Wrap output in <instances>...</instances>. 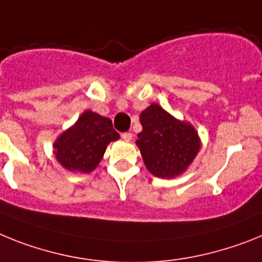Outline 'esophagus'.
<instances>
[{
    "mask_svg": "<svg viewBox=\"0 0 262 262\" xmlns=\"http://www.w3.org/2000/svg\"><path fill=\"white\" fill-rule=\"evenodd\" d=\"M121 137H122V140H124V141L129 142V141H132L133 135H132V133H129V132H126V133H122V135H121Z\"/></svg>",
    "mask_w": 262,
    "mask_h": 262,
    "instance_id": "obj_1",
    "label": "esophagus"
}]
</instances>
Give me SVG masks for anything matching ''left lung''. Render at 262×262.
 <instances>
[{"label":"left lung","instance_id":"1","mask_svg":"<svg viewBox=\"0 0 262 262\" xmlns=\"http://www.w3.org/2000/svg\"><path fill=\"white\" fill-rule=\"evenodd\" d=\"M142 132L136 145L149 172L160 179H173L188 169L201 148L192 124L180 121L151 104L140 114Z\"/></svg>","mask_w":262,"mask_h":262}]
</instances>
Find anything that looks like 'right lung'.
Returning <instances> with one entry per match:
<instances>
[{"instance_id": "obj_1", "label": "right lung", "mask_w": 262, "mask_h": 262, "mask_svg": "<svg viewBox=\"0 0 262 262\" xmlns=\"http://www.w3.org/2000/svg\"><path fill=\"white\" fill-rule=\"evenodd\" d=\"M118 138L112 120L85 111L73 126L57 138L53 145L54 156L70 172L90 173L102 160L107 145Z\"/></svg>"}]
</instances>
